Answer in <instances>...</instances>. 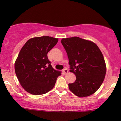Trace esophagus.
Returning <instances> with one entry per match:
<instances>
[{"mask_svg": "<svg viewBox=\"0 0 121 121\" xmlns=\"http://www.w3.org/2000/svg\"><path fill=\"white\" fill-rule=\"evenodd\" d=\"M63 72H64V73H65V74H66V73H68V70H67V69H63Z\"/></svg>", "mask_w": 121, "mask_h": 121, "instance_id": "34e87169", "label": "esophagus"}]
</instances>
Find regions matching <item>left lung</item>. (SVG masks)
<instances>
[{
  "instance_id": "8db88e82",
  "label": "left lung",
  "mask_w": 121,
  "mask_h": 121,
  "mask_svg": "<svg viewBox=\"0 0 121 121\" xmlns=\"http://www.w3.org/2000/svg\"><path fill=\"white\" fill-rule=\"evenodd\" d=\"M61 43L67 53L71 72L76 81L69 84V89L79 97L89 96L99 88L106 73L101 51L91 41L78 37L63 38Z\"/></svg>"
}]
</instances>
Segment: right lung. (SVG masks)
<instances>
[{"instance_id": "obj_1", "label": "right lung", "mask_w": 121, "mask_h": 121, "mask_svg": "<svg viewBox=\"0 0 121 121\" xmlns=\"http://www.w3.org/2000/svg\"><path fill=\"white\" fill-rule=\"evenodd\" d=\"M58 42L48 36L27 40L15 62V72L23 88L29 93L40 95L52 89L61 72L54 70L47 53Z\"/></svg>"}]
</instances>
